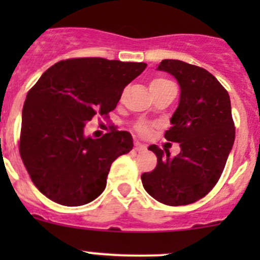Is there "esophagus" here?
I'll return each mask as SVG.
<instances>
[{
  "label": "esophagus",
  "mask_w": 260,
  "mask_h": 260,
  "mask_svg": "<svg viewBox=\"0 0 260 260\" xmlns=\"http://www.w3.org/2000/svg\"><path fill=\"white\" fill-rule=\"evenodd\" d=\"M135 149L137 152H143L146 149V146L142 145V143H140V142H136L135 143Z\"/></svg>",
  "instance_id": "esophagus-1"
}]
</instances>
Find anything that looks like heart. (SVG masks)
I'll return each mask as SVG.
<instances>
[{
    "label": "heart",
    "mask_w": 260,
    "mask_h": 260,
    "mask_svg": "<svg viewBox=\"0 0 260 260\" xmlns=\"http://www.w3.org/2000/svg\"><path fill=\"white\" fill-rule=\"evenodd\" d=\"M170 83L167 79H164V78H156V79H153L149 83V89H154V88H158V86H162L165 85V84ZM138 131H140L141 133H148L149 132V127L147 124H141L140 127H138Z\"/></svg>",
    "instance_id": "heart-1"
}]
</instances>
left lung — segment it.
I'll return each instance as SVG.
<instances>
[{"mask_svg":"<svg viewBox=\"0 0 260 260\" xmlns=\"http://www.w3.org/2000/svg\"><path fill=\"white\" fill-rule=\"evenodd\" d=\"M177 80L180 102L172 114L167 141L180 143V153L156 145L157 166L142 174L143 187L157 201L187 205L204 198L221 176L235 140L230 96L208 70L185 61L165 59L157 67Z\"/></svg>","mask_w":260,"mask_h":260,"instance_id":"obj_1","label":"left lung"}]
</instances>
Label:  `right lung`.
Returning <instances> with one entry per match:
<instances>
[{"label": "right lung", "mask_w": 260, "mask_h": 260, "mask_svg": "<svg viewBox=\"0 0 260 260\" xmlns=\"http://www.w3.org/2000/svg\"><path fill=\"white\" fill-rule=\"evenodd\" d=\"M146 67L102 57L62 60L31 88L22 109L20 154L46 198L80 206L103 192L111 165L133 148V138L117 129L91 138L84 128L94 115L113 111L123 89Z\"/></svg>", "instance_id": "add662e5"}]
</instances>
